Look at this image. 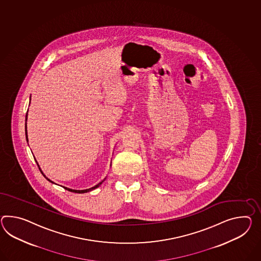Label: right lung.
I'll return each instance as SVG.
<instances>
[{"instance_id":"add662e5","label":"right lung","mask_w":261,"mask_h":261,"mask_svg":"<svg viewBox=\"0 0 261 261\" xmlns=\"http://www.w3.org/2000/svg\"><path fill=\"white\" fill-rule=\"evenodd\" d=\"M31 100V99H30ZM25 121H27V113H26V117H25ZM25 135H26V140H28V138H27V130H26V122H25ZM40 170V169H39ZM41 172V171H40ZM41 173L43 174V172H41ZM44 175V174H43ZM45 176V175H44ZM45 178L48 180V181H50V182H51V183H54L53 181H51L50 179H48V178L46 177L45 176ZM106 179V178H105ZM105 179L102 180V182H100L99 184L96 185V186H94V187H92V188H90V189H87V190H82V191H76V190H71V189H68V188H65L67 191H71V192H75V193H86V192H89V191H93V190H95L96 188H98L100 185L102 184V182L105 181Z\"/></svg>"}]
</instances>
